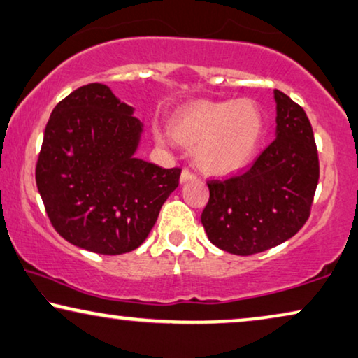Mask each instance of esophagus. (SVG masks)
Segmentation results:
<instances>
[{
    "label": "esophagus",
    "mask_w": 358,
    "mask_h": 358,
    "mask_svg": "<svg viewBox=\"0 0 358 358\" xmlns=\"http://www.w3.org/2000/svg\"><path fill=\"white\" fill-rule=\"evenodd\" d=\"M194 179H195V174L189 169H184L182 173H180V184H185V182H189V180H194Z\"/></svg>",
    "instance_id": "esophagus-1"
}]
</instances>
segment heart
<instances>
[{
  "label": "heart",
  "instance_id": "obj_1",
  "mask_svg": "<svg viewBox=\"0 0 358 358\" xmlns=\"http://www.w3.org/2000/svg\"><path fill=\"white\" fill-rule=\"evenodd\" d=\"M169 132L158 131L162 141H176L194 148L195 163L208 174L226 176L252 162L260 145L265 121L252 100H199L171 117Z\"/></svg>",
  "mask_w": 358,
  "mask_h": 358
}]
</instances>
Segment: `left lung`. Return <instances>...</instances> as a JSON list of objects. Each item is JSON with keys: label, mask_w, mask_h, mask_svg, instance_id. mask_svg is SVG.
Here are the masks:
<instances>
[{"label": "left lung", "mask_w": 358, "mask_h": 358, "mask_svg": "<svg viewBox=\"0 0 358 358\" xmlns=\"http://www.w3.org/2000/svg\"><path fill=\"white\" fill-rule=\"evenodd\" d=\"M276 138L243 174L208 180L201 224L211 243L234 255H253L291 239L310 216L320 164L303 108L274 90Z\"/></svg>", "instance_id": "left-lung-1"}]
</instances>
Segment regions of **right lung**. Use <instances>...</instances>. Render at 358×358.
<instances>
[{"mask_svg": "<svg viewBox=\"0 0 358 358\" xmlns=\"http://www.w3.org/2000/svg\"><path fill=\"white\" fill-rule=\"evenodd\" d=\"M142 132L108 85H84L55 106L35 179L51 224L72 245L121 255L147 239L180 169L137 158Z\"/></svg>", "mask_w": 358, "mask_h": 358, "instance_id": "1", "label": "right lung"}]
</instances>
